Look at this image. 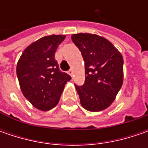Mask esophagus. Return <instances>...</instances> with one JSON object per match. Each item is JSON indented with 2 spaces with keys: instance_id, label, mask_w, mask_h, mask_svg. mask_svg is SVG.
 <instances>
[{
  "instance_id": "1",
  "label": "esophagus",
  "mask_w": 148,
  "mask_h": 148,
  "mask_svg": "<svg viewBox=\"0 0 148 148\" xmlns=\"http://www.w3.org/2000/svg\"><path fill=\"white\" fill-rule=\"evenodd\" d=\"M67 73H68V74H69V75H70L71 77H72V76H73V71H72L71 69H70L69 71H67Z\"/></svg>"
}]
</instances>
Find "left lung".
<instances>
[{
	"label": "left lung",
	"instance_id": "1",
	"mask_svg": "<svg viewBox=\"0 0 148 148\" xmlns=\"http://www.w3.org/2000/svg\"><path fill=\"white\" fill-rule=\"evenodd\" d=\"M71 40L85 62L86 81L75 85L81 105L90 112L107 109L115 99L123 81L121 53L108 39L92 34H75Z\"/></svg>",
	"mask_w": 148,
	"mask_h": 148
}]
</instances>
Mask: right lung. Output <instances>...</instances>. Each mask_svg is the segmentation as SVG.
Wrapping results in <instances>:
<instances>
[{
	"instance_id": "add662e5",
	"label": "right lung",
	"mask_w": 148,
	"mask_h": 148,
	"mask_svg": "<svg viewBox=\"0 0 148 148\" xmlns=\"http://www.w3.org/2000/svg\"><path fill=\"white\" fill-rule=\"evenodd\" d=\"M66 35L44 36L26 48L17 62L16 74L23 95L42 111L52 110L59 102L71 77L59 70L55 52Z\"/></svg>"
}]
</instances>
